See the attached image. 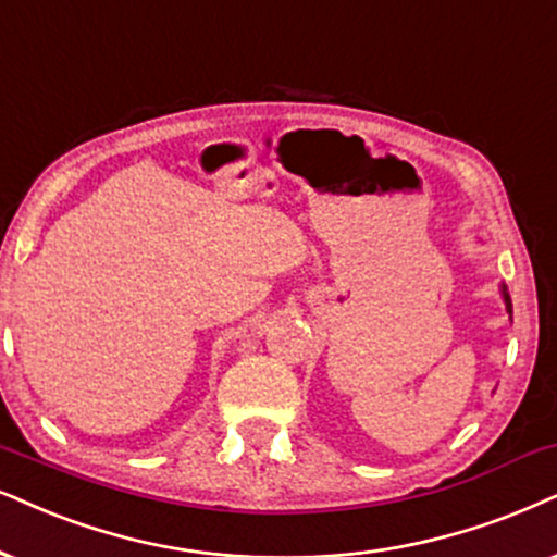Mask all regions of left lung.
<instances>
[{
	"label": "left lung",
	"instance_id": "8db88e82",
	"mask_svg": "<svg viewBox=\"0 0 557 557\" xmlns=\"http://www.w3.org/2000/svg\"><path fill=\"white\" fill-rule=\"evenodd\" d=\"M502 298L506 302V313L511 315V298H509V290H506V285H502Z\"/></svg>",
	"mask_w": 557,
	"mask_h": 557
}]
</instances>
